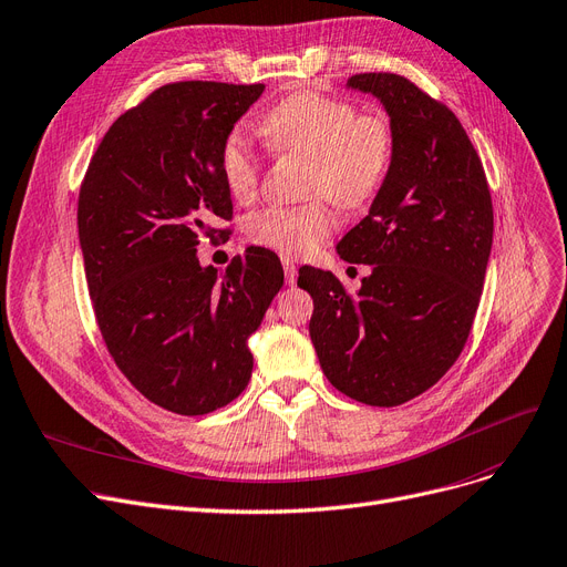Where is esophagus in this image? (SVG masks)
I'll use <instances>...</instances> for the list:
<instances>
[{
    "instance_id": "esophagus-1",
    "label": "esophagus",
    "mask_w": 567,
    "mask_h": 567,
    "mask_svg": "<svg viewBox=\"0 0 567 567\" xmlns=\"http://www.w3.org/2000/svg\"><path fill=\"white\" fill-rule=\"evenodd\" d=\"M282 268H285V280H287V285L297 282V261H293L291 257H282Z\"/></svg>"
}]
</instances>
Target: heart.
<instances>
[{"label": "heart", "instance_id": "1", "mask_svg": "<svg viewBox=\"0 0 567 567\" xmlns=\"http://www.w3.org/2000/svg\"><path fill=\"white\" fill-rule=\"evenodd\" d=\"M261 134L278 155L308 157L299 206H268L248 219V236L282 255H306L336 229L331 206L357 210L371 204L393 162V130L384 115L361 113L354 104L319 92L285 96L261 120ZM219 176L240 204H250L261 181V157L248 134L231 130L219 145Z\"/></svg>", "mask_w": 567, "mask_h": 567}]
</instances>
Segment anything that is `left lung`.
<instances>
[{
    "mask_svg": "<svg viewBox=\"0 0 567 567\" xmlns=\"http://www.w3.org/2000/svg\"><path fill=\"white\" fill-rule=\"evenodd\" d=\"M384 104L393 162L361 223L338 243L373 274L357 293L303 266L310 338L327 380L365 405L408 403L445 375L471 336L494 240L484 166L458 117L399 73H357Z\"/></svg>",
    "mask_w": 567,
    "mask_h": 567,
    "instance_id": "left-lung-1",
    "label": "left lung"
}]
</instances>
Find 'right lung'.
Wrapping results in <instances>:
<instances>
[{"mask_svg":"<svg viewBox=\"0 0 567 567\" xmlns=\"http://www.w3.org/2000/svg\"><path fill=\"white\" fill-rule=\"evenodd\" d=\"M261 83L178 81L122 113L90 159L79 238L96 327L120 373L176 414H208L248 386V336L282 287L276 252L248 248L225 276L196 259L234 217L219 145Z\"/></svg>","mask_w":567,"mask_h":567,"instance_id":"obj_1","label":"right lung"}]
</instances>
